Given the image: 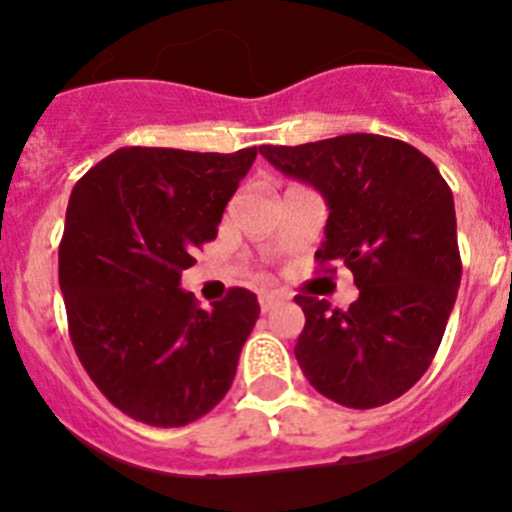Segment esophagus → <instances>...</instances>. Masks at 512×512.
<instances>
[{
    "mask_svg": "<svg viewBox=\"0 0 512 512\" xmlns=\"http://www.w3.org/2000/svg\"><path fill=\"white\" fill-rule=\"evenodd\" d=\"M257 301H260V311L267 313L270 308L275 306V303H280V296L278 293H273V290H265V293H260V296H257Z\"/></svg>",
    "mask_w": 512,
    "mask_h": 512,
    "instance_id": "esophagus-1",
    "label": "esophagus"
}]
</instances>
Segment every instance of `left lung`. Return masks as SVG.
<instances>
[{
	"label": "left lung",
	"instance_id": "1",
	"mask_svg": "<svg viewBox=\"0 0 512 512\" xmlns=\"http://www.w3.org/2000/svg\"><path fill=\"white\" fill-rule=\"evenodd\" d=\"M280 173L329 204L321 270H352L359 298L342 311L296 296L306 326L296 359L313 388L347 408H377L411 390L444 336L462 257L454 196L436 165L403 140L342 135L262 145Z\"/></svg>",
	"mask_w": 512,
	"mask_h": 512
}]
</instances>
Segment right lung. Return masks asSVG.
Here are the masks:
<instances>
[{
    "label": "right lung",
    "instance_id": "obj_1",
    "mask_svg": "<svg viewBox=\"0 0 512 512\" xmlns=\"http://www.w3.org/2000/svg\"><path fill=\"white\" fill-rule=\"evenodd\" d=\"M255 158L257 147H122L73 186L58 247L68 334L96 388L135 421L186 426L232 388L257 296L229 288L204 311L181 275Z\"/></svg>",
    "mask_w": 512,
    "mask_h": 512
}]
</instances>
